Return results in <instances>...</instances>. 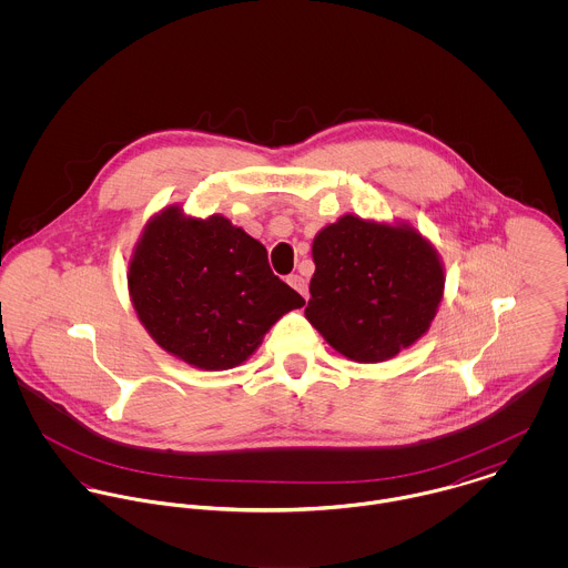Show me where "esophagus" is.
Masks as SVG:
<instances>
[{"instance_id":"esophagus-1","label":"esophagus","mask_w":568,"mask_h":568,"mask_svg":"<svg viewBox=\"0 0 568 568\" xmlns=\"http://www.w3.org/2000/svg\"><path fill=\"white\" fill-rule=\"evenodd\" d=\"M304 300H308V282H306V277H302V275H288V280H286Z\"/></svg>"}]
</instances>
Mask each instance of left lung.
<instances>
[{"label":"left lung","instance_id":"8db88e82","mask_svg":"<svg viewBox=\"0 0 568 568\" xmlns=\"http://www.w3.org/2000/svg\"><path fill=\"white\" fill-rule=\"evenodd\" d=\"M313 260L306 320L356 363H381L413 345L442 302L439 255L408 225L345 214L315 236Z\"/></svg>","mask_w":568,"mask_h":568}]
</instances>
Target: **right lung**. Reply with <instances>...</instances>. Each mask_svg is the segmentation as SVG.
<instances>
[{
  "label": "right lung",
  "mask_w": 568,
  "mask_h": 568,
  "mask_svg": "<svg viewBox=\"0 0 568 568\" xmlns=\"http://www.w3.org/2000/svg\"><path fill=\"white\" fill-rule=\"evenodd\" d=\"M140 322L168 354L221 372L246 361L268 327L304 297L268 266L266 248L225 216L165 207L129 264Z\"/></svg>",
  "instance_id": "1"
}]
</instances>
